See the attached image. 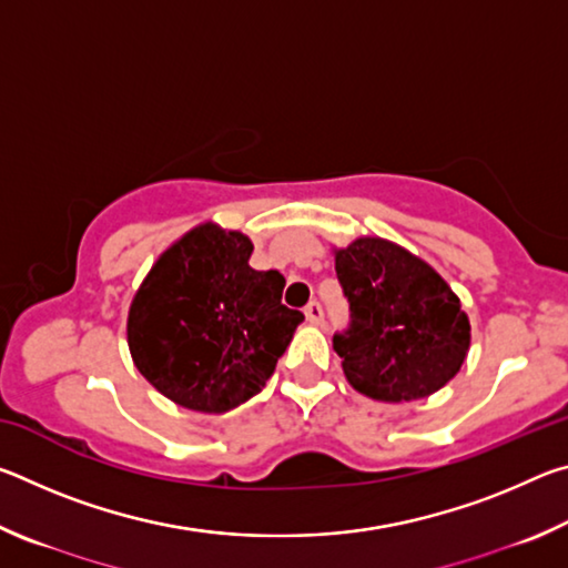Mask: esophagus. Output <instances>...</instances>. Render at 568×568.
Wrapping results in <instances>:
<instances>
[{"label": "esophagus", "instance_id": "esophagus-1", "mask_svg": "<svg viewBox=\"0 0 568 568\" xmlns=\"http://www.w3.org/2000/svg\"><path fill=\"white\" fill-rule=\"evenodd\" d=\"M305 318L311 321V323H315V325L323 321V307H321L318 301H311V303L305 305Z\"/></svg>", "mask_w": 568, "mask_h": 568}]
</instances>
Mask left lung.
Instances as JSON below:
<instances>
[{"label":"left lung","instance_id":"obj_1","mask_svg":"<svg viewBox=\"0 0 568 568\" xmlns=\"http://www.w3.org/2000/svg\"><path fill=\"white\" fill-rule=\"evenodd\" d=\"M351 328L335 335L351 386L373 400L428 398L456 376L470 348L458 295L434 267L390 240L355 237L335 247Z\"/></svg>","mask_w":568,"mask_h":568}]
</instances>
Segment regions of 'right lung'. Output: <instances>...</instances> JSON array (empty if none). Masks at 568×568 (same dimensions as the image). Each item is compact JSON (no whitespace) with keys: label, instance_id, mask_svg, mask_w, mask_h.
Here are the masks:
<instances>
[{"label":"right lung","instance_id":"right-lung-1","mask_svg":"<svg viewBox=\"0 0 568 568\" xmlns=\"http://www.w3.org/2000/svg\"><path fill=\"white\" fill-rule=\"evenodd\" d=\"M253 243L203 223L175 240L134 293L128 345L138 371L182 408L225 413L261 393L303 323L285 277L250 267Z\"/></svg>","mask_w":568,"mask_h":568}]
</instances>
